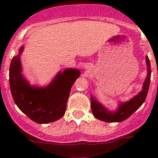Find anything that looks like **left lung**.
Masks as SVG:
<instances>
[{"instance_id": "1", "label": "left lung", "mask_w": 158, "mask_h": 158, "mask_svg": "<svg viewBox=\"0 0 158 158\" xmlns=\"http://www.w3.org/2000/svg\"><path fill=\"white\" fill-rule=\"evenodd\" d=\"M146 64L148 66V75L144 83L143 90L130 101L122 104L116 113L113 114L108 112L101 104L95 101L91 96V110L96 118L103 121V122H106V123H120L130 117L143 104L147 96L149 83H150V77H151L150 63L148 57H146Z\"/></svg>"}]
</instances>
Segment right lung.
<instances>
[{"instance_id":"add662e5","label":"right lung","mask_w":158,"mask_h":158,"mask_svg":"<svg viewBox=\"0 0 158 158\" xmlns=\"http://www.w3.org/2000/svg\"><path fill=\"white\" fill-rule=\"evenodd\" d=\"M20 54L14 56L9 68V84L15 103L19 109L35 123H49L64 115L72 85L79 78L77 69H66L59 73L46 88H31L22 77Z\"/></svg>"}]
</instances>
